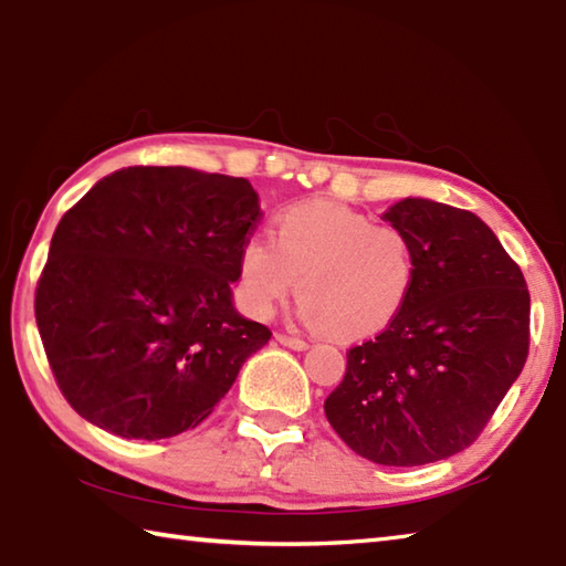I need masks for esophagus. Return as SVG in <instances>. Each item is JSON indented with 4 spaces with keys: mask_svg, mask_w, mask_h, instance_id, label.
I'll return each instance as SVG.
<instances>
[{
    "mask_svg": "<svg viewBox=\"0 0 566 566\" xmlns=\"http://www.w3.org/2000/svg\"><path fill=\"white\" fill-rule=\"evenodd\" d=\"M274 339L280 342V344H284V347L294 349V352H304V349H310V344H306L304 339H300V337H290V334H274Z\"/></svg>",
    "mask_w": 566,
    "mask_h": 566,
    "instance_id": "1",
    "label": "esophagus"
}]
</instances>
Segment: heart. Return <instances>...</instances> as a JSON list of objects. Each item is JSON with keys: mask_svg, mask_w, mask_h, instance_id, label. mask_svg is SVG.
<instances>
[{"mask_svg": "<svg viewBox=\"0 0 566 566\" xmlns=\"http://www.w3.org/2000/svg\"><path fill=\"white\" fill-rule=\"evenodd\" d=\"M239 294L270 317L300 280L296 319L337 339L371 337L397 317L415 286V249L391 224L339 205H294L276 217L274 239L239 247Z\"/></svg>", "mask_w": 566, "mask_h": 566, "instance_id": "1", "label": "heart"}]
</instances>
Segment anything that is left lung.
Returning <instances> with one entry per match:
<instances>
[{
    "label": "left lung",
    "instance_id": "left-lung-1",
    "mask_svg": "<svg viewBox=\"0 0 566 566\" xmlns=\"http://www.w3.org/2000/svg\"><path fill=\"white\" fill-rule=\"evenodd\" d=\"M381 219L409 237L415 286L379 337L347 352L324 415L369 462L432 464L472 444L522 375L530 292L467 209L407 197Z\"/></svg>",
    "mask_w": 566,
    "mask_h": 566
}]
</instances>
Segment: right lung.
<instances>
[{
  "mask_svg": "<svg viewBox=\"0 0 566 566\" xmlns=\"http://www.w3.org/2000/svg\"><path fill=\"white\" fill-rule=\"evenodd\" d=\"M260 219L247 179L189 167L119 169L62 217L34 314L76 415L149 442L212 415L272 337L232 296Z\"/></svg>",
  "mask_w": 566,
  "mask_h": 566,
  "instance_id": "right-lung-1",
  "label": "right lung"
}]
</instances>
